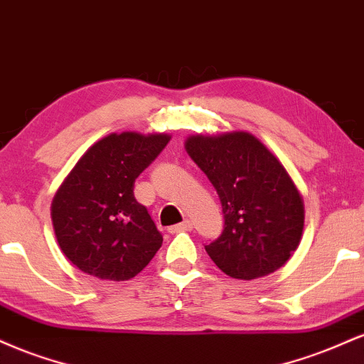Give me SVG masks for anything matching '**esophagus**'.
I'll list each match as a JSON object with an SVG mask.
<instances>
[{"mask_svg":"<svg viewBox=\"0 0 364 364\" xmlns=\"http://www.w3.org/2000/svg\"><path fill=\"white\" fill-rule=\"evenodd\" d=\"M193 229V223L191 220H183L181 224H176L173 225V228H169V232H181V231H191Z\"/></svg>","mask_w":364,"mask_h":364,"instance_id":"esophagus-1","label":"esophagus"}]
</instances>
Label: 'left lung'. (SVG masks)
Here are the masks:
<instances>
[{
    "mask_svg": "<svg viewBox=\"0 0 364 364\" xmlns=\"http://www.w3.org/2000/svg\"><path fill=\"white\" fill-rule=\"evenodd\" d=\"M186 150L223 203V232L205 243L212 262L243 281L281 269L299 243L304 208L277 157L245 132L190 136Z\"/></svg>",
    "mask_w": 364,
    "mask_h": 364,
    "instance_id": "1",
    "label": "left lung"
}]
</instances>
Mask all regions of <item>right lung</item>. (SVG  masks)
I'll list each match as a JSON object with an SVG mask.
<instances>
[{"label": "right lung", "mask_w": 364, "mask_h": 364, "mask_svg": "<svg viewBox=\"0 0 364 364\" xmlns=\"http://www.w3.org/2000/svg\"><path fill=\"white\" fill-rule=\"evenodd\" d=\"M168 141L164 133H112L92 145L63 183L53 202L54 232L82 272L128 281L161 248L162 235L133 188Z\"/></svg>", "instance_id": "obj_1"}]
</instances>
